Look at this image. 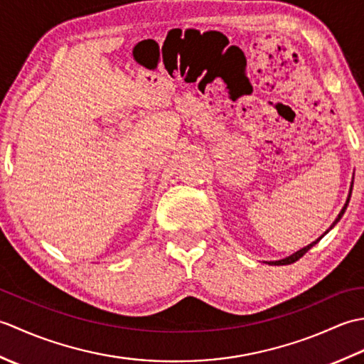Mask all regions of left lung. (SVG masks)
Wrapping results in <instances>:
<instances>
[{"label":"left lung","mask_w":364,"mask_h":364,"mask_svg":"<svg viewBox=\"0 0 364 364\" xmlns=\"http://www.w3.org/2000/svg\"><path fill=\"white\" fill-rule=\"evenodd\" d=\"M352 186H353V183H352ZM352 189V188H350ZM350 194H352V191H350ZM350 194H349V197H347V202H346V205H344V208H343V210H341V213H339L338 214V218H336V220L333 222V225H331L328 230H331V228H333L335 225H336V223L339 222V219H341L343 218V214H344V211H346V208H347V205H349V200H350ZM328 230L326 231V233H328ZM326 233H323V235H326ZM322 235V236H323ZM322 236L319 237V239H316V241L314 242H311L310 245H306V247H304V249H301V250H299V252H296V253H294V255H291V257H288V258H284V259H278V261H270L269 262V264H274V266H284V264H292V262H296L297 259H300L301 257H304V255L308 252V250H310L311 249V247L314 245V244H318L319 241H321V239H322Z\"/></svg>","instance_id":"1"}]
</instances>
